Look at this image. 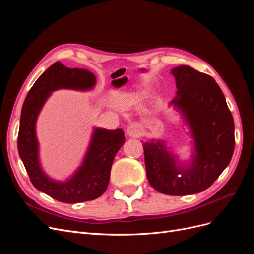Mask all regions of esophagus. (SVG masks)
<instances>
[{"label":"esophagus","mask_w":254,"mask_h":254,"mask_svg":"<svg viewBox=\"0 0 254 254\" xmlns=\"http://www.w3.org/2000/svg\"><path fill=\"white\" fill-rule=\"evenodd\" d=\"M126 131H127V134H128L129 136H131V137H139V136H141V134H142V128H141L139 125L132 124V125L128 126Z\"/></svg>","instance_id":"1"}]
</instances>
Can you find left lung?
I'll return each instance as SVG.
<instances>
[{
  "label": "left lung",
  "mask_w": 254,
  "mask_h": 254,
  "mask_svg": "<svg viewBox=\"0 0 254 254\" xmlns=\"http://www.w3.org/2000/svg\"><path fill=\"white\" fill-rule=\"evenodd\" d=\"M176 96L171 106L181 115L194 143L188 161H180L164 140L142 142L150 186L162 194L184 196L211 187L231 161L234 121L226 98L211 76L188 65L172 68Z\"/></svg>",
  "instance_id": "8db88e82"
}]
</instances>
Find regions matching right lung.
<instances>
[{
    "instance_id": "obj_1",
    "label": "right lung",
    "mask_w": 254,
    "mask_h": 254,
    "mask_svg": "<svg viewBox=\"0 0 254 254\" xmlns=\"http://www.w3.org/2000/svg\"><path fill=\"white\" fill-rule=\"evenodd\" d=\"M95 75L86 68H70L55 63L36 80L23 103L18 135V151L34 187L56 200L77 203L93 200L104 194L110 180L113 160L125 143L122 129L94 127L81 164L64 181L52 179L42 170L36 123L52 92L60 89L90 91Z\"/></svg>"
}]
</instances>
